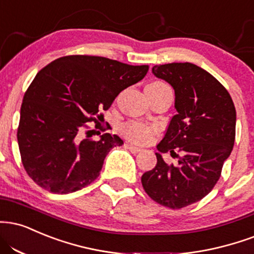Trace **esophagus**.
Wrapping results in <instances>:
<instances>
[{"instance_id":"34e87169","label":"esophagus","mask_w":254,"mask_h":254,"mask_svg":"<svg viewBox=\"0 0 254 254\" xmlns=\"http://www.w3.org/2000/svg\"><path fill=\"white\" fill-rule=\"evenodd\" d=\"M125 146H127V148L129 149V150H130L131 152H132V154H138V152L142 151V149L137 148V146L132 145V144H125Z\"/></svg>"}]
</instances>
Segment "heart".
I'll list each match as a JSON object with an SVG mask.
<instances>
[{
    "mask_svg": "<svg viewBox=\"0 0 254 254\" xmlns=\"http://www.w3.org/2000/svg\"><path fill=\"white\" fill-rule=\"evenodd\" d=\"M152 85H157V86H167L163 82H154ZM156 129L155 127H146V125L138 123V122H131L123 127L124 135L127 137L130 140L137 143V144H145L151 139L152 135L155 133Z\"/></svg>",
    "mask_w": 254,
    "mask_h": 254,
    "instance_id": "obj_1",
    "label": "heart"
}]
</instances>
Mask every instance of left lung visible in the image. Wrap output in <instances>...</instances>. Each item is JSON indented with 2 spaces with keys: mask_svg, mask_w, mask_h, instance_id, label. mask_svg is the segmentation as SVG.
I'll list each match as a JSON object with an SVG mask.
<instances>
[{
  "mask_svg": "<svg viewBox=\"0 0 254 254\" xmlns=\"http://www.w3.org/2000/svg\"><path fill=\"white\" fill-rule=\"evenodd\" d=\"M152 74L172 85L177 111L156 145L157 163L142 175L146 194L162 206L183 208L214 188L235 139L233 100L216 79L190 63L152 67ZM179 150V166H168L160 154Z\"/></svg>",
  "mask_w": 254,
  "mask_h": 254,
  "instance_id": "left-lung-1",
  "label": "left lung"
}]
</instances>
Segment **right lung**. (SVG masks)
I'll use <instances>...</instances> for the list:
<instances>
[{"label": "right lung", "mask_w": 254, "mask_h": 254, "mask_svg": "<svg viewBox=\"0 0 254 254\" xmlns=\"http://www.w3.org/2000/svg\"><path fill=\"white\" fill-rule=\"evenodd\" d=\"M149 66L103 57L68 56L35 75L23 97L17 129L22 164L40 187L54 194L80 190L99 176L106 155L123 140L103 133L90 139L86 123L102 119L122 91L145 77ZM97 127V125H96Z\"/></svg>", "instance_id": "add662e5"}]
</instances>
